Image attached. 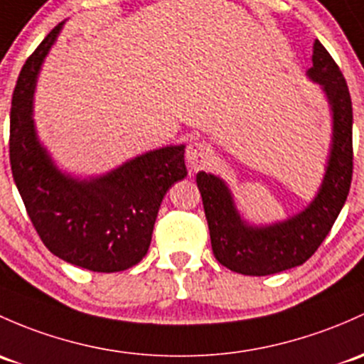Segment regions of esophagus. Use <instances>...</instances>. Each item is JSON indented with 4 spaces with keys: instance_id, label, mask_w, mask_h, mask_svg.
<instances>
[{
    "instance_id": "1",
    "label": "esophagus",
    "mask_w": 364,
    "mask_h": 364,
    "mask_svg": "<svg viewBox=\"0 0 364 364\" xmlns=\"http://www.w3.org/2000/svg\"><path fill=\"white\" fill-rule=\"evenodd\" d=\"M213 146L204 141H195L186 148V162L192 171H200L208 167L213 160Z\"/></svg>"
}]
</instances>
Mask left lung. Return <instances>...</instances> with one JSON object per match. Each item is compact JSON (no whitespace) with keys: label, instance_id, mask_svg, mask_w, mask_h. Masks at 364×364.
I'll return each mask as SVG.
<instances>
[{"label":"left lung","instance_id":"left-lung-1","mask_svg":"<svg viewBox=\"0 0 364 364\" xmlns=\"http://www.w3.org/2000/svg\"><path fill=\"white\" fill-rule=\"evenodd\" d=\"M312 82L326 94L333 114L330 159L316 198L296 216L265 227L240 218L227 183L200 171L197 186L211 233L213 252L227 269L244 275H270L301 265L317 251L342 211L353 181V102L333 57L314 41Z\"/></svg>","mask_w":364,"mask_h":364}]
</instances>
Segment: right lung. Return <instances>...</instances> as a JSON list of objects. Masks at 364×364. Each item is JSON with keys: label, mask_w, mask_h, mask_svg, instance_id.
<instances>
[{"label": "right lung", "mask_w": 364, "mask_h": 364, "mask_svg": "<svg viewBox=\"0 0 364 364\" xmlns=\"http://www.w3.org/2000/svg\"><path fill=\"white\" fill-rule=\"evenodd\" d=\"M63 24L47 34L18 75L10 109L11 174L48 251L92 272H120L148 252L164 195L186 176L185 144L143 153L90 179L57 169L36 136L33 94Z\"/></svg>", "instance_id": "add662e5"}]
</instances>
